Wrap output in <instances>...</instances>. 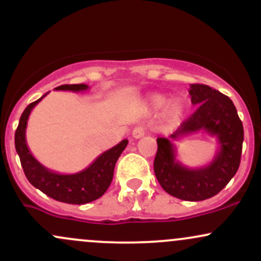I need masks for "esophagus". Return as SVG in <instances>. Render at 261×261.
I'll return each instance as SVG.
<instances>
[{"instance_id":"obj_1","label":"esophagus","mask_w":261,"mask_h":261,"mask_svg":"<svg viewBox=\"0 0 261 261\" xmlns=\"http://www.w3.org/2000/svg\"><path fill=\"white\" fill-rule=\"evenodd\" d=\"M144 134H145V128L143 127V125H138V127L134 128L133 132H132V136H133V138H136V139L142 138Z\"/></svg>"}]
</instances>
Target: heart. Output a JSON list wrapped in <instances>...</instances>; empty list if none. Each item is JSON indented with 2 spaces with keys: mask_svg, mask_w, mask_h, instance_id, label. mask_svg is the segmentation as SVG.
Returning <instances> with one entry per match:
<instances>
[{
  "mask_svg": "<svg viewBox=\"0 0 261 261\" xmlns=\"http://www.w3.org/2000/svg\"><path fill=\"white\" fill-rule=\"evenodd\" d=\"M168 102V97L163 96V94L154 93L149 97V103L153 108L161 109L164 108V118L169 123H178L179 120L183 118L184 113H186V106L181 100H172Z\"/></svg>",
  "mask_w": 261,
  "mask_h": 261,
  "instance_id": "heart-1",
  "label": "heart"
}]
</instances>
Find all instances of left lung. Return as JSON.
<instances>
[{"mask_svg":"<svg viewBox=\"0 0 261 261\" xmlns=\"http://www.w3.org/2000/svg\"><path fill=\"white\" fill-rule=\"evenodd\" d=\"M189 94L198 109L169 139H156L154 173L168 194L181 200L199 201L217 195L238 172L244 129L234 103L225 94L205 85H190ZM200 130L215 136L220 148L208 166L192 170L176 159L172 141Z\"/></svg>","mask_w":261,"mask_h":261,"instance_id":"obj_1","label":"left lung"}]
</instances>
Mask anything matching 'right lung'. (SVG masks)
Masks as SVG:
<instances>
[{
	"label": "right lung",
	"instance_id": "right-lung-1",
	"mask_svg": "<svg viewBox=\"0 0 261 261\" xmlns=\"http://www.w3.org/2000/svg\"><path fill=\"white\" fill-rule=\"evenodd\" d=\"M88 88V86L81 83V85H63L55 89L56 91L83 92ZM47 94L48 92L43 94L40 99L27 106L19 118L18 127L15 133L16 152L19 156L24 174L33 187L40 189L42 193L55 200L68 204H80V205L91 203L107 192L113 179L114 167L119 155L127 147L128 139H123L113 148L98 155L93 163L81 172L74 173V174H61V173L53 172L42 165L32 155L26 142L27 120H29L31 111Z\"/></svg>",
	"mask_w": 261,
	"mask_h": 261
}]
</instances>
